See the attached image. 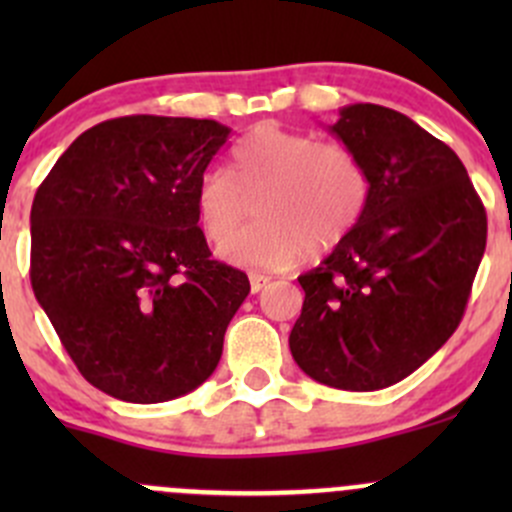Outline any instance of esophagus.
I'll use <instances>...</instances> for the list:
<instances>
[{
	"label": "esophagus",
	"mask_w": 512,
	"mask_h": 512,
	"mask_svg": "<svg viewBox=\"0 0 512 512\" xmlns=\"http://www.w3.org/2000/svg\"><path fill=\"white\" fill-rule=\"evenodd\" d=\"M267 285H270V277L262 275V272H250V289L252 294H257L260 289H265Z\"/></svg>",
	"instance_id": "obj_1"
}]
</instances>
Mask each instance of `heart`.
Listing matches in <instances>:
<instances>
[{
  "label": "heart",
  "instance_id": "1",
  "mask_svg": "<svg viewBox=\"0 0 512 512\" xmlns=\"http://www.w3.org/2000/svg\"><path fill=\"white\" fill-rule=\"evenodd\" d=\"M261 195V223L231 236L246 198ZM369 173L352 148L302 131L262 123L232 151V173L205 170L195 188V213L220 257L250 270H287L312 252L337 247L364 215Z\"/></svg>",
  "mask_w": 512,
  "mask_h": 512
}]
</instances>
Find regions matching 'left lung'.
Masks as SVG:
<instances>
[{
  "instance_id": "obj_1",
  "label": "left lung",
  "mask_w": 512,
  "mask_h": 512,
  "mask_svg": "<svg viewBox=\"0 0 512 512\" xmlns=\"http://www.w3.org/2000/svg\"><path fill=\"white\" fill-rule=\"evenodd\" d=\"M329 131L364 163L369 203L332 255L299 275L289 349L319 384L386 389L461 324L488 220L461 158L404 113L352 103Z\"/></svg>"
}]
</instances>
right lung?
Instances as JSON below:
<instances>
[{
    "label": "right lung",
    "instance_id": "1",
    "mask_svg": "<svg viewBox=\"0 0 512 512\" xmlns=\"http://www.w3.org/2000/svg\"><path fill=\"white\" fill-rule=\"evenodd\" d=\"M230 128L123 116L81 133L32 205V289L89 384L160 404L198 389L223 356L245 272L213 260L195 188Z\"/></svg>",
    "mask_w": 512,
    "mask_h": 512
}]
</instances>
